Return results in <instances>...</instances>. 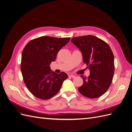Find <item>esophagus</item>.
Masks as SVG:
<instances>
[{"label": "esophagus", "mask_w": 132, "mask_h": 132, "mask_svg": "<svg viewBox=\"0 0 132 132\" xmlns=\"http://www.w3.org/2000/svg\"><path fill=\"white\" fill-rule=\"evenodd\" d=\"M69 77H71V78H74L75 77V75H69Z\"/></svg>", "instance_id": "34e87169"}]
</instances>
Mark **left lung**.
Masks as SVG:
<instances>
[{"instance_id":"8db88e82","label":"left lung","mask_w":132,"mask_h":132,"mask_svg":"<svg viewBox=\"0 0 132 132\" xmlns=\"http://www.w3.org/2000/svg\"><path fill=\"white\" fill-rule=\"evenodd\" d=\"M81 51L83 62L90 69L88 77L81 75L83 84L79 93L90 98L100 97L110 87L114 71V55L104 41L93 35L74 37L71 39Z\"/></svg>"}]
</instances>
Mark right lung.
Listing matches in <instances>:
<instances>
[{"label": "right lung", "mask_w": 132, "mask_h": 132, "mask_svg": "<svg viewBox=\"0 0 132 132\" xmlns=\"http://www.w3.org/2000/svg\"><path fill=\"white\" fill-rule=\"evenodd\" d=\"M70 37L42 36L27 43L22 53L21 71L27 88L35 97L48 100L56 95L68 78L64 72L57 74L50 69L57 53Z\"/></svg>", "instance_id": "1"}]
</instances>
